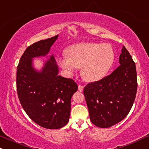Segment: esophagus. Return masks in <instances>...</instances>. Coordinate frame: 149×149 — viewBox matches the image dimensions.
Instances as JSON below:
<instances>
[{
	"mask_svg": "<svg viewBox=\"0 0 149 149\" xmlns=\"http://www.w3.org/2000/svg\"><path fill=\"white\" fill-rule=\"evenodd\" d=\"M83 89H84V86L82 85H78V91L79 92H82L83 91Z\"/></svg>",
	"mask_w": 149,
	"mask_h": 149,
	"instance_id": "34e87169",
	"label": "esophagus"
}]
</instances>
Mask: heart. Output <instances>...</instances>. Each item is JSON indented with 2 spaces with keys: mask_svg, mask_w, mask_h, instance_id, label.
I'll return each instance as SVG.
<instances>
[{
  "mask_svg": "<svg viewBox=\"0 0 149 149\" xmlns=\"http://www.w3.org/2000/svg\"><path fill=\"white\" fill-rule=\"evenodd\" d=\"M67 55L58 58V64L69 76L78 67L87 81H97L106 76L114 62V51L108 44L85 42L73 44L67 49Z\"/></svg>",
  "mask_w": 149,
  "mask_h": 149,
  "instance_id": "obj_1",
  "label": "heart"
}]
</instances>
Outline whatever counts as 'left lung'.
<instances>
[{"mask_svg": "<svg viewBox=\"0 0 149 149\" xmlns=\"http://www.w3.org/2000/svg\"><path fill=\"white\" fill-rule=\"evenodd\" d=\"M120 66L110 75L84 88L89 117L99 128H109L121 121L131 110L137 88L134 61L124 46Z\"/></svg>", "mask_w": 149, "mask_h": 149, "instance_id": "8db88e82", "label": "left lung"}]
</instances>
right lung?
Returning <instances> with one entry per match:
<instances>
[{
    "label": "right lung",
    "instance_id": "right-lung-1",
    "mask_svg": "<svg viewBox=\"0 0 149 149\" xmlns=\"http://www.w3.org/2000/svg\"><path fill=\"white\" fill-rule=\"evenodd\" d=\"M58 35L28 46L21 56L17 71V89L23 110L43 128L59 129L69 121L71 100L78 85L71 78L59 76L54 55H48ZM46 56L42 69H35L33 59Z\"/></svg>",
    "mask_w": 149,
    "mask_h": 149
}]
</instances>
